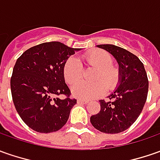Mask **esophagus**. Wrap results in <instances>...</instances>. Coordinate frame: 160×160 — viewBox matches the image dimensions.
I'll list each match as a JSON object with an SVG mask.
<instances>
[{
  "label": "esophagus",
  "instance_id": "1",
  "mask_svg": "<svg viewBox=\"0 0 160 160\" xmlns=\"http://www.w3.org/2000/svg\"><path fill=\"white\" fill-rule=\"evenodd\" d=\"M78 103H80V104H87L88 103V101H85V100H81V99H79L78 101H77Z\"/></svg>",
  "mask_w": 160,
  "mask_h": 160
}]
</instances>
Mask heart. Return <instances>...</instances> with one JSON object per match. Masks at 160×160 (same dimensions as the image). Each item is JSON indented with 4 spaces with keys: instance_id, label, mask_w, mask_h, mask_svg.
<instances>
[{
    "instance_id": "1",
    "label": "heart",
    "mask_w": 160,
    "mask_h": 160,
    "mask_svg": "<svg viewBox=\"0 0 160 160\" xmlns=\"http://www.w3.org/2000/svg\"><path fill=\"white\" fill-rule=\"evenodd\" d=\"M86 64L96 68L92 75L94 82H78L72 86V93L73 97L82 100H91L102 96L105 92V86L108 89H113L118 85L119 72L112 65V57L102 49H94L83 55ZM82 63L75 58L67 59L63 65V77L69 84H74L82 78Z\"/></svg>"
}]
</instances>
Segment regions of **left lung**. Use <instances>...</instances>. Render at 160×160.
<instances>
[{"mask_svg":"<svg viewBox=\"0 0 160 160\" xmlns=\"http://www.w3.org/2000/svg\"><path fill=\"white\" fill-rule=\"evenodd\" d=\"M112 55L118 64L119 80L117 88L109 96V102L100 101L101 110L91 116L90 122L106 134L123 132L135 122L145 104L149 81L143 63L127 49L112 45H97Z\"/></svg>","mask_w":160,"mask_h":160,"instance_id":"8db88e82","label":"left lung"}]
</instances>
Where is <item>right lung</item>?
Listing matches in <instances>:
<instances>
[{
    "label": "right lung",
    "mask_w": 160,
    "mask_h": 160,
    "mask_svg": "<svg viewBox=\"0 0 160 160\" xmlns=\"http://www.w3.org/2000/svg\"><path fill=\"white\" fill-rule=\"evenodd\" d=\"M80 49L58 42H45L30 48L17 60L10 79L12 99L21 118L32 130L52 133L67 122L77 101L69 97L63 65ZM59 94L68 98L54 97Z\"/></svg>",
    "instance_id": "1"
}]
</instances>
